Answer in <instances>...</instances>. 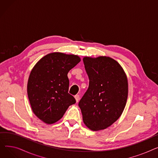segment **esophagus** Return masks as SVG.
<instances>
[{
	"label": "esophagus",
	"mask_w": 158,
	"mask_h": 158,
	"mask_svg": "<svg viewBox=\"0 0 158 158\" xmlns=\"http://www.w3.org/2000/svg\"><path fill=\"white\" fill-rule=\"evenodd\" d=\"M75 98H76V102H78L79 100V98H80V96H79V95H75Z\"/></svg>",
	"instance_id": "obj_1"
}]
</instances>
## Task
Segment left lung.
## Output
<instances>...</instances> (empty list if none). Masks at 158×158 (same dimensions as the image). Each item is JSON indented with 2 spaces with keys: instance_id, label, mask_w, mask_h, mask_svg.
<instances>
[{
  "instance_id": "1",
  "label": "left lung",
  "mask_w": 158,
  "mask_h": 158,
  "mask_svg": "<svg viewBox=\"0 0 158 158\" xmlns=\"http://www.w3.org/2000/svg\"><path fill=\"white\" fill-rule=\"evenodd\" d=\"M89 86L79 102L85 125L91 130L106 129L117 121L128 96L127 76L119 63L109 57L83 59Z\"/></svg>"
}]
</instances>
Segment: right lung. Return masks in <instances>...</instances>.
<instances>
[{
	"instance_id": "add662e5",
	"label": "right lung",
	"mask_w": 158,
	"mask_h": 158,
	"mask_svg": "<svg viewBox=\"0 0 158 158\" xmlns=\"http://www.w3.org/2000/svg\"><path fill=\"white\" fill-rule=\"evenodd\" d=\"M77 56L60 52L48 54L31 72L27 95L32 110L48 124L62 118L68 107L76 102L69 94V72L80 62Z\"/></svg>"
}]
</instances>
